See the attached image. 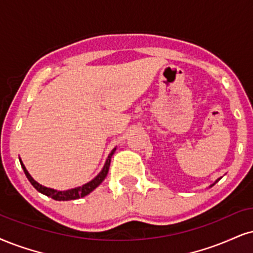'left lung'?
I'll return each instance as SVG.
<instances>
[{
    "instance_id": "1",
    "label": "left lung",
    "mask_w": 253,
    "mask_h": 253,
    "mask_svg": "<svg viewBox=\"0 0 253 253\" xmlns=\"http://www.w3.org/2000/svg\"><path fill=\"white\" fill-rule=\"evenodd\" d=\"M220 178H222V177H220ZM220 178H218V179H217V180H216V182H214V183H213V184H211V185H210V188H211V186H213V185H214V184H216V183H217V182H218V180H219V179H220Z\"/></svg>"
}]
</instances>
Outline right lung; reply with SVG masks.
<instances>
[{
    "instance_id": "add662e5",
    "label": "right lung",
    "mask_w": 253,
    "mask_h": 253,
    "mask_svg": "<svg viewBox=\"0 0 253 253\" xmlns=\"http://www.w3.org/2000/svg\"><path fill=\"white\" fill-rule=\"evenodd\" d=\"M115 151H116V148L112 149L110 154H109L107 161H105L104 167H103L101 172H99L97 176L95 177V178L91 179L88 183L83 184V185L77 186V188H74V189L64 190V191H60V190H55L51 188H46V186H44V185H41V184L37 183L36 180L31 177V174L28 172V170L26 169V167H24L23 162H22L21 158H20V163H21L22 169H23V171H24V173H26L27 178L29 179L31 185H33L34 188L37 190V191L43 193V195L48 196V197L55 199V201H74V199L82 198V197H84V196L89 195L90 192L93 191V190L97 188L99 184L104 180V178L107 177V174H108L109 167H110L111 157H112V155L115 154Z\"/></svg>"
}]
</instances>
